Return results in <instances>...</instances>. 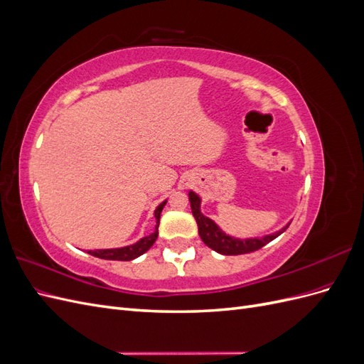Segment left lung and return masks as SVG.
<instances>
[{"label":"left lung","mask_w":364,"mask_h":364,"mask_svg":"<svg viewBox=\"0 0 364 364\" xmlns=\"http://www.w3.org/2000/svg\"><path fill=\"white\" fill-rule=\"evenodd\" d=\"M190 202H191V211L197 222V228H199V235L203 243L211 247L213 250L222 253V255H243V253H250L261 249L270 243L272 240L279 237L285 229L290 226V223L282 228L278 232L272 235H266L262 238H247V240H240L234 238L230 235H226L222 229H220L211 218H208L200 213V197L196 193L190 191Z\"/></svg>","instance_id":"8db88e82"}]
</instances>
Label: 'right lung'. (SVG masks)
<instances>
[{"instance_id": "obj_1", "label": "right lung", "mask_w": 364, "mask_h": 364, "mask_svg": "<svg viewBox=\"0 0 364 364\" xmlns=\"http://www.w3.org/2000/svg\"><path fill=\"white\" fill-rule=\"evenodd\" d=\"M167 202H162L156 209H155V217H156V228H155V232L150 234L149 237L141 238L138 243L135 245H130L126 247H119V249H100V250H90L87 253H91L92 257L97 258H102V259H115V261H130V259H135L142 253L147 252L153 243H155L156 238H158V228H159V218H161V213H162V208L165 206Z\"/></svg>"}]
</instances>
